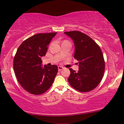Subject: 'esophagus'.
Returning a JSON list of instances; mask_svg holds the SVG:
<instances>
[{"instance_id":"esophagus-1","label":"esophagus","mask_w":124,"mask_h":124,"mask_svg":"<svg viewBox=\"0 0 124 124\" xmlns=\"http://www.w3.org/2000/svg\"><path fill=\"white\" fill-rule=\"evenodd\" d=\"M58 71H61V70H62L64 69V67H62V66H58Z\"/></svg>"}]
</instances>
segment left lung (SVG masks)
<instances>
[{
    "instance_id": "1",
    "label": "left lung",
    "mask_w": 124,
    "mask_h": 124,
    "mask_svg": "<svg viewBox=\"0 0 124 124\" xmlns=\"http://www.w3.org/2000/svg\"><path fill=\"white\" fill-rule=\"evenodd\" d=\"M64 33L72 39L75 44L74 58L79 61V70L70 69L68 81L71 87L79 92H88L98 86L103 77L105 69L101 48L86 34L79 31Z\"/></svg>"
}]
</instances>
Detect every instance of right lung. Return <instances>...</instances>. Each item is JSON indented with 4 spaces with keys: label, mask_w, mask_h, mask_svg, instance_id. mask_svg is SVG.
<instances>
[{
    "label": "right lung",
    "mask_w": 124,
    "mask_h": 124,
    "mask_svg": "<svg viewBox=\"0 0 124 124\" xmlns=\"http://www.w3.org/2000/svg\"><path fill=\"white\" fill-rule=\"evenodd\" d=\"M57 33H38L23 42L14 58V70L23 88L34 95L45 93L51 86L58 72L52 65L42 67L41 57L45 55L51 40Z\"/></svg>",
    "instance_id": "1"
}]
</instances>
